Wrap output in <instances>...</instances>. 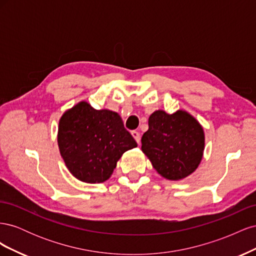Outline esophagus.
I'll return each instance as SVG.
<instances>
[{
  "instance_id": "1",
  "label": "esophagus",
  "mask_w": 256,
  "mask_h": 256,
  "mask_svg": "<svg viewBox=\"0 0 256 256\" xmlns=\"http://www.w3.org/2000/svg\"><path fill=\"white\" fill-rule=\"evenodd\" d=\"M131 134H132V136L134 138V140L136 141V143L140 144V142H141V134H140V132H138V131L134 130V131H131Z\"/></svg>"
}]
</instances>
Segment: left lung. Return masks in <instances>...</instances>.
<instances>
[{
	"label": "left lung",
	"mask_w": 256,
	"mask_h": 256,
	"mask_svg": "<svg viewBox=\"0 0 256 256\" xmlns=\"http://www.w3.org/2000/svg\"><path fill=\"white\" fill-rule=\"evenodd\" d=\"M141 142L154 168L166 180H180L198 166L205 136L202 126L186 111L168 114L158 110L150 116Z\"/></svg>",
	"instance_id": "left-lung-1"
}]
</instances>
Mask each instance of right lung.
<instances>
[{
	"instance_id": "right-lung-1",
	"label": "right lung",
	"mask_w": 256,
	"mask_h": 256,
	"mask_svg": "<svg viewBox=\"0 0 256 256\" xmlns=\"http://www.w3.org/2000/svg\"><path fill=\"white\" fill-rule=\"evenodd\" d=\"M58 143L69 172L88 184L109 180L122 154L138 146L118 113L85 102L60 118Z\"/></svg>"
}]
</instances>
